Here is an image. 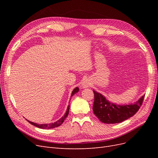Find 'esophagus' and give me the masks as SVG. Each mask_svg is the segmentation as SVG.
<instances>
[{
	"label": "esophagus",
	"instance_id": "esophagus-1",
	"mask_svg": "<svg viewBox=\"0 0 158 158\" xmlns=\"http://www.w3.org/2000/svg\"><path fill=\"white\" fill-rule=\"evenodd\" d=\"M91 85H92V82H91L89 80L86 79L84 81H83V82L82 83V87L84 88H85L89 87Z\"/></svg>",
	"mask_w": 158,
	"mask_h": 158
}]
</instances>
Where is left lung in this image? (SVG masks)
I'll return each instance as SVG.
<instances>
[{
	"label": "left lung",
	"instance_id": "obj_1",
	"mask_svg": "<svg viewBox=\"0 0 158 158\" xmlns=\"http://www.w3.org/2000/svg\"><path fill=\"white\" fill-rule=\"evenodd\" d=\"M93 92L94 113L100 121L107 124L119 123L132 117L140 108L145 96L143 95L135 104L119 106L110 103L103 95L95 90Z\"/></svg>",
	"mask_w": 158,
	"mask_h": 158
}]
</instances>
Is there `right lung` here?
I'll return each mask as SVG.
<instances>
[{
	"label": "right lung",
	"instance_id": "right-lung-1",
	"mask_svg": "<svg viewBox=\"0 0 158 158\" xmlns=\"http://www.w3.org/2000/svg\"><path fill=\"white\" fill-rule=\"evenodd\" d=\"M79 91V88H76L74 89V90L73 91V92H72V95H71V97L73 96V95H74L76 93H77ZM69 107H70V106H68L67 107V110H66V113L64 114V115L61 118H60L59 121H57L53 123H49V124H41V125H40V124H37V123H33V122H30L29 121H27L28 122H29L30 124H31V125H34L38 128H43V129H50V128H56L57 127H59L60 125H61L62 124H63V123L64 122V121L66 119V118L67 117L68 114H69Z\"/></svg>",
	"mask_w": 158,
	"mask_h": 158
}]
</instances>
